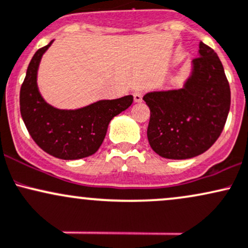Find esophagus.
I'll list each match as a JSON object with an SVG mask.
<instances>
[{
  "label": "esophagus",
  "mask_w": 248,
  "mask_h": 248,
  "mask_svg": "<svg viewBox=\"0 0 248 248\" xmlns=\"http://www.w3.org/2000/svg\"><path fill=\"white\" fill-rule=\"evenodd\" d=\"M133 101H135V103L143 102V93H133Z\"/></svg>",
  "instance_id": "obj_1"
}]
</instances>
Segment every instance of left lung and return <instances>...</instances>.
<instances>
[{
  "mask_svg": "<svg viewBox=\"0 0 248 248\" xmlns=\"http://www.w3.org/2000/svg\"><path fill=\"white\" fill-rule=\"evenodd\" d=\"M147 139L160 157L190 159L216 143L226 123L231 90L224 66L210 46L199 43L198 57L182 88L151 91Z\"/></svg>",
  "mask_w": 248,
  "mask_h": 248,
  "instance_id": "left-lung-1",
  "label": "left lung"
}]
</instances>
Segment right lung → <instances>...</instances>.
<instances>
[{
  "mask_svg": "<svg viewBox=\"0 0 248 248\" xmlns=\"http://www.w3.org/2000/svg\"><path fill=\"white\" fill-rule=\"evenodd\" d=\"M52 43L54 40L38 49L30 61L19 91V110L27 130L43 151L64 160L80 159L97 152L111 119L132 104L133 96L101 99L74 110L50 105L40 93L37 74Z\"/></svg>",
  "mask_w": 248,
  "mask_h": 248,
  "instance_id": "add662e5",
  "label": "right lung"
}]
</instances>
